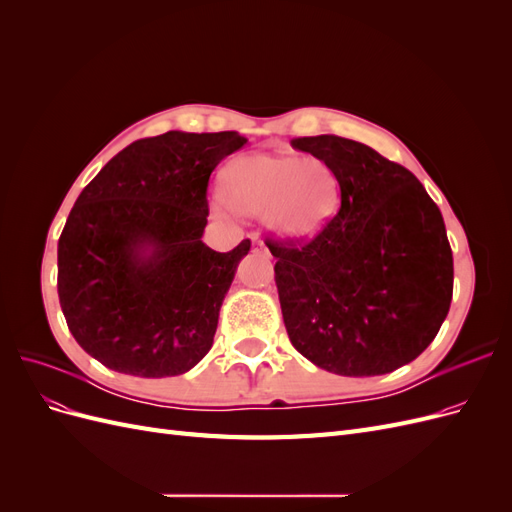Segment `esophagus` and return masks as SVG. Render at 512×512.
<instances>
[{"label":"esophagus","mask_w":512,"mask_h":512,"mask_svg":"<svg viewBox=\"0 0 512 512\" xmlns=\"http://www.w3.org/2000/svg\"><path fill=\"white\" fill-rule=\"evenodd\" d=\"M254 250L256 252H260V254H265V256H269V247L262 243V241H254Z\"/></svg>","instance_id":"esophagus-1"}]
</instances>
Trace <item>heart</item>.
<instances>
[{
  "label": "heart",
  "mask_w": 512,
  "mask_h": 512,
  "mask_svg": "<svg viewBox=\"0 0 512 512\" xmlns=\"http://www.w3.org/2000/svg\"><path fill=\"white\" fill-rule=\"evenodd\" d=\"M224 192L232 209L269 213L271 226L290 239L314 237L335 209V181L327 166L271 153H247L232 162Z\"/></svg>",
  "instance_id": "1"
}]
</instances>
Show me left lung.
<instances>
[{
  "mask_svg": "<svg viewBox=\"0 0 512 512\" xmlns=\"http://www.w3.org/2000/svg\"><path fill=\"white\" fill-rule=\"evenodd\" d=\"M339 183V209L309 241H275V284L292 346L339 376L414 361L453 299V252L438 205L408 168L350 138H294Z\"/></svg>",
  "mask_w": 512,
  "mask_h": 512,
  "instance_id": "8db88e82",
  "label": "left lung"
}]
</instances>
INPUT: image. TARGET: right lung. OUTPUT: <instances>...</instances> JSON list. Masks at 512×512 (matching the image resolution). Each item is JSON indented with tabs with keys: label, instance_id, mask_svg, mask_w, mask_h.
I'll list each match as a JSON object with an SVG mask.
<instances>
[{
	"label": "right lung",
	"instance_id": "obj_1",
	"mask_svg": "<svg viewBox=\"0 0 512 512\" xmlns=\"http://www.w3.org/2000/svg\"><path fill=\"white\" fill-rule=\"evenodd\" d=\"M237 132L134 141L76 198L57 243L61 312L79 346L119 374L190 371L213 346L220 307L250 239L203 243L213 168Z\"/></svg>",
	"mask_w": 512,
	"mask_h": 512
}]
</instances>
